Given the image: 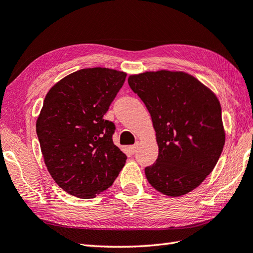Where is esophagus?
<instances>
[{
  "instance_id": "obj_1",
  "label": "esophagus",
  "mask_w": 253,
  "mask_h": 253,
  "mask_svg": "<svg viewBox=\"0 0 253 253\" xmlns=\"http://www.w3.org/2000/svg\"><path fill=\"white\" fill-rule=\"evenodd\" d=\"M136 149H137V145H132V146H129L128 151H129L130 155H134L136 153Z\"/></svg>"
}]
</instances>
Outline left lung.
Returning a JSON list of instances; mask_svg holds the SVG:
<instances>
[{"label":"left lung","instance_id":"obj_1","mask_svg":"<svg viewBox=\"0 0 253 253\" xmlns=\"http://www.w3.org/2000/svg\"><path fill=\"white\" fill-rule=\"evenodd\" d=\"M128 84L151 116L158 158L145 168L156 190L169 197L186 195L213 170L222 153L221 106L212 91L183 72H146Z\"/></svg>","mask_w":253,"mask_h":253}]
</instances>
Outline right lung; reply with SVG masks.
<instances>
[{"instance_id": "right-lung-1", "label": "right lung", "mask_w": 253, "mask_h": 253, "mask_svg": "<svg viewBox=\"0 0 253 253\" xmlns=\"http://www.w3.org/2000/svg\"><path fill=\"white\" fill-rule=\"evenodd\" d=\"M126 73L84 68L56 83L36 122L44 163L67 194L94 198L113 185L126 163L114 145V123L104 119Z\"/></svg>"}]
</instances>
